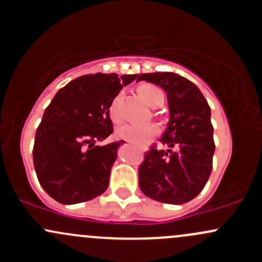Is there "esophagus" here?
<instances>
[{
	"label": "esophagus",
	"instance_id": "1",
	"mask_svg": "<svg viewBox=\"0 0 262 262\" xmlns=\"http://www.w3.org/2000/svg\"><path fill=\"white\" fill-rule=\"evenodd\" d=\"M143 150H145V148H143Z\"/></svg>",
	"mask_w": 262,
	"mask_h": 262
}]
</instances>
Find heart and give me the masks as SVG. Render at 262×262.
<instances>
[{
  "label": "heart",
  "mask_w": 262,
  "mask_h": 262,
  "mask_svg": "<svg viewBox=\"0 0 262 262\" xmlns=\"http://www.w3.org/2000/svg\"><path fill=\"white\" fill-rule=\"evenodd\" d=\"M139 93L145 99L150 106H161L164 101V94L158 86L153 84H143L139 86ZM120 94H118L112 100L109 105V115L113 122H119L120 114ZM159 133V126L156 123H129L119 126L117 130V136L119 138L128 140L134 144H144L150 138L156 137Z\"/></svg>",
  "instance_id": "heart-1"
}]
</instances>
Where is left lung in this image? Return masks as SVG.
<instances>
[{
	"label": "left lung",
	"instance_id": "8db88e82",
	"mask_svg": "<svg viewBox=\"0 0 262 262\" xmlns=\"http://www.w3.org/2000/svg\"><path fill=\"white\" fill-rule=\"evenodd\" d=\"M140 80L167 93L169 122L161 143L169 149L150 145L138 168L139 187L158 202L183 205L201 193L211 176L214 142L210 105L196 85L178 74H140Z\"/></svg>",
	"mask_w": 262,
	"mask_h": 262
}]
</instances>
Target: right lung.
<instances>
[{
    "mask_svg": "<svg viewBox=\"0 0 262 262\" xmlns=\"http://www.w3.org/2000/svg\"><path fill=\"white\" fill-rule=\"evenodd\" d=\"M138 75L92 74L70 81L49 104L35 134L32 158L37 180L62 205L100 196L124 140L95 145L113 133L109 105Z\"/></svg>",
    "mask_w": 262,
    "mask_h": 262,
    "instance_id": "right-lung-1",
    "label": "right lung"
}]
</instances>
